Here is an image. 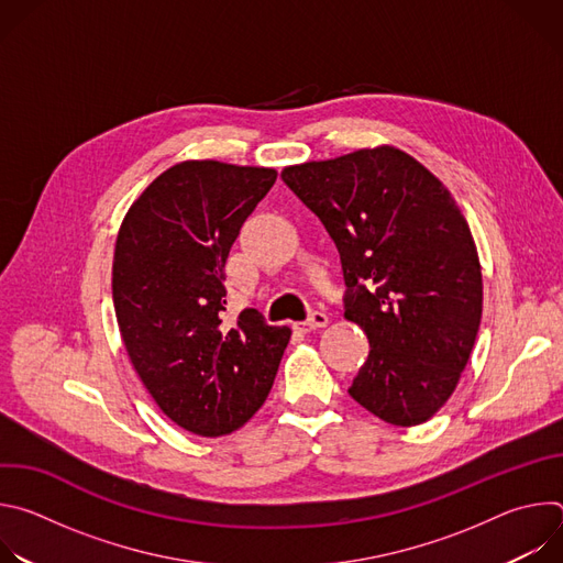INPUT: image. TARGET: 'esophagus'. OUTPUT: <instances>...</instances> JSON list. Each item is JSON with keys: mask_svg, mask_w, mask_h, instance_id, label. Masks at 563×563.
Segmentation results:
<instances>
[{"mask_svg": "<svg viewBox=\"0 0 563 563\" xmlns=\"http://www.w3.org/2000/svg\"><path fill=\"white\" fill-rule=\"evenodd\" d=\"M328 323H330V316H328L325 311H313V313H309V318H307V320H302V323H298V330H302V332H311V330L325 328Z\"/></svg>", "mask_w": 563, "mask_h": 563, "instance_id": "1", "label": "esophagus"}]
</instances>
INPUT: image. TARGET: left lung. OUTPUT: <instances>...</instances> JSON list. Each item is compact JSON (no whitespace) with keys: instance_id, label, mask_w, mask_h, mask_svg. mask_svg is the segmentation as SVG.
<instances>
[{"instance_id":"1","label":"left lung","mask_w":563,"mask_h":563,"mask_svg":"<svg viewBox=\"0 0 563 563\" xmlns=\"http://www.w3.org/2000/svg\"><path fill=\"white\" fill-rule=\"evenodd\" d=\"M280 178L332 235L345 318L369 341L350 396L385 423H426L456 389L484 311L481 263L456 200L389 144L291 165Z\"/></svg>"}]
</instances>
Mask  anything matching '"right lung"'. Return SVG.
<instances>
[{
	"mask_svg": "<svg viewBox=\"0 0 563 563\" xmlns=\"http://www.w3.org/2000/svg\"><path fill=\"white\" fill-rule=\"evenodd\" d=\"M276 169L185 159L129 207L113 254V307L129 361L176 426L243 428L265 404L291 330L227 313L224 265Z\"/></svg>",
	"mask_w": 563,
	"mask_h": 563,
	"instance_id": "1",
	"label": "right lung"
}]
</instances>
